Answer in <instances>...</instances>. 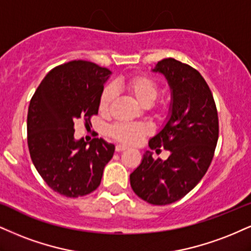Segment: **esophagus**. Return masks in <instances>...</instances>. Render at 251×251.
<instances>
[{"instance_id":"34e87169","label":"esophagus","mask_w":251,"mask_h":251,"mask_svg":"<svg viewBox=\"0 0 251 251\" xmlns=\"http://www.w3.org/2000/svg\"><path fill=\"white\" fill-rule=\"evenodd\" d=\"M127 150V146H124V145H117L116 151L117 152H123V151Z\"/></svg>"}]
</instances>
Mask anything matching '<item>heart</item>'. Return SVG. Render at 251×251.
I'll list each match as a JSON object with an SVG mask.
<instances>
[{"instance_id":"b5f03b06","label":"heart","mask_w":251,"mask_h":251,"mask_svg":"<svg viewBox=\"0 0 251 251\" xmlns=\"http://www.w3.org/2000/svg\"><path fill=\"white\" fill-rule=\"evenodd\" d=\"M114 89H122L128 93L139 105L149 107L154 102L158 97V85L152 78L145 75H135L126 79L119 80L114 85ZM114 99L112 87H106L101 92L99 99V110L102 113H107ZM111 137L119 143L126 145H137L150 133L149 126L144 124H116L108 131Z\"/></svg>"}]
</instances>
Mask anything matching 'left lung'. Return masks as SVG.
Returning <instances> with one entry per match:
<instances>
[{
    "label": "left lung",
    "mask_w": 251,
    "mask_h": 251,
    "mask_svg": "<svg viewBox=\"0 0 251 251\" xmlns=\"http://www.w3.org/2000/svg\"><path fill=\"white\" fill-rule=\"evenodd\" d=\"M152 72L162 75L171 89L168 116L149 141L151 150H168L166 160L146 151L129 174L133 192L149 203L164 206L188 194L206 174L219 139V118L209 86L200 72L174 58L158 62Z\"/></svg>",
    "instance_id": "left-lung-1"
}]
</instances>
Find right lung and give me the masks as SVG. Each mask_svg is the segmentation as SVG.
<instances>
[{
    "label": "right lung",
    "mask_w": 251,
    "mask_h": 251,
    "mask_svg": "<svg viewBox=\"0 0 251 251\" xmlns=\"http://www.w3.org/2000/svg\"><path fill=\"white\" fill-rule=\"evenodd\" d=\"M106 68L72 60L48 72L30 100L28 146L32 164L51 189L78 198L100 185L114 145L75 138V123L98 113L99 99L111 76Z\"/></svg>",
    "instance_id": "1"
}]
</instances>
